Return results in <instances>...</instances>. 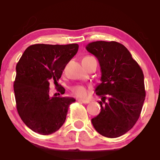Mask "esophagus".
Here are the masks:
<instances>
[{
  "mask_svg": "<svg viewBox=\"0 0 160 160\" xmlns=\"http://www.w3.org/2000/svg\"><path fill=\"white\" fill-rule=\"evenodd\" d=\"M78 102H82V103H83V104L89 103V100H85V99H79Z\"/></svg>",
  "mask_w": 160,
  "mask_h": 160,
  "instance_id": "34e87169",
  "label": "esophagus"
}]
</instances>
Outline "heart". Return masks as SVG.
I'll list each match as a JSON object with an SVG mask.
<instances>
[{"label": "heart", "mask_w": 160, "mask_h": 160, "mask_svg": "<svg viewBox=\"0 0 160 160\" xmlns=\"http://www.w3.org/2000/svg\"><path fill=\"white\" fill-rule=\"evenodd\" d=\"M90 58V56H86L83 58ZM72 92L75 95H77L78 97L80 98H85L86 95L89 93V90L85 86H76L72 88Z\"/></svg>", "instance_id": "b5f03b06"}]
</instances>
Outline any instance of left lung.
I'll list each match as a JSON object with an SVG mask.
<instances>
[{
  "label": "left lung",
  "mask_w": 160,
  "mask_h": 160,
  "mask_svg": "<svg viewBox=\"0 0 160 160\" xmlns=\"http://www.w3.org/2000/svg\"><path fill=\"white\" fill-rule=\"evenodd\" d=\"M86 49L98 58L102 71V82L95 90L102 98L101 112L92 119V123L104 137H120L140 117L146 95L143 71L120 43L95 41Z\"/></svg>",
  "instance_id": "8db88e82"
}]
</instances>
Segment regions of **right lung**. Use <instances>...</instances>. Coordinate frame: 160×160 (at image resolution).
<instances>
[{"instance_id": "right-lung-1", "label": "right lung", "mask_w": 160, "mask_h": 160, "mask_svg": "<svg viewBox=\"0 0 160 160\" xmlns=\"http://www.w3.org/2000/svg\"><path fill=\"white\" fill-rule=\"evenodd\" d=\"M79 45L34 44L28 47L16 65L14 93L22 120L32 131L48 135L58 131L75 99L49 96V81L57 82ZM61 94L65 92L61 86Z\"/></svg>"}]
</instances>
